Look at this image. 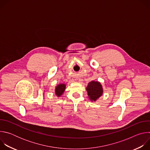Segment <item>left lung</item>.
Returning a JSON list of instances; mask_svg holds the SVG:
<instances>
[{
	"mask_svg": "<svg viewBox=\"0 0 150 150\" xmlns=\"http://www.w3.org/2000/svg\"><path fill=\"white\" fill-rule=\"evenodd\" d=\"M88 98L91 101H96L103 94V88L101 83L97 81H92L86 88Z\"/></svg>",
	"mask_w": 150,
	"mask_h": 150,
	"instance_id": "8db88e82",
	"label": "left lung"
}]
</instances>
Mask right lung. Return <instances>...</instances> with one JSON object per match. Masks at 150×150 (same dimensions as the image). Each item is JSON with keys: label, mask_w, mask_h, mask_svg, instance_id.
I'll use <instances>...</instances> for the list:
<instances>
[{"label": "right lung", "mask_w": 150, "mask_h": 150, "mask_svg": "<svg viewBox=\"0 0 150 150\" xmlns=\"http://www.w3.org/2000/svg\"><path fill=\"white\" fill-rule=\"evenodd\" d=\"M66 88V84L59 83L55 87V94L57 97L62 96V95L65 92Z\"/></svg>", "instance_id": "1"}]
</instances>
